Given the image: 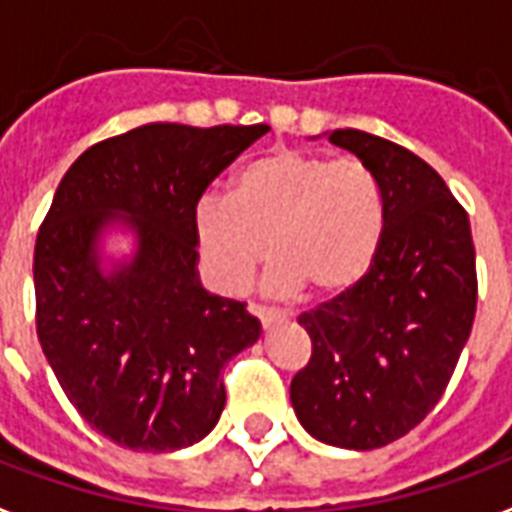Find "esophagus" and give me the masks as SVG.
I'll use <instances>...</instances> for the list:
<instances>
[{
	"label": "esophagus",
	"mask_w": 512,
	"mask_h": 512,
	"mask_svg": "<svg viewBox=\"0 0 512 512\" xmlns=\"http://www.w3.org/2000/svg\"><path fill=\"white\" fill-rule=\"evenodd\" d=\"M249 311H252L257 319H260V325H263L265 330H268L271 325H276V322L282 319L279 314H276V311H271V308H265V306H249Z\"/></svg>",
	"instance_id": "esophagus-1"
}]
</instances>
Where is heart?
Segmentation results:
<instances>
[{
  "instance_id": "1",
  "label": "heart",
  "mask_w": 512,
  "mask_h": 512,
  "mask_svg": "<svg viewBox=\"0 0 512 512\" xmlns=\"http://www.w3.org/2000/svg\"><path fill=\"white\" fill-rule=\"evenodd\" d=\"M384 228V190L365 163L303 150L249 161L228 198L206 195L193 214L206 271L230 295L247 290L268 249L273 295H343L370 271Z\"/></svg>"
}]
</instances>
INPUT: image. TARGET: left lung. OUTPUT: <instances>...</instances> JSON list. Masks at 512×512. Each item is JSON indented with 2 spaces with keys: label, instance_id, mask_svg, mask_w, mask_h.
<instances>
[{
  "label": "left lung",
  "instance_id": "obj_1",
  "mask_svg": "<svg viewBox=\"0 0 512 512\" xmlns=\"http://www.w3.org/2000/svg\"><path fill=\"white\" fill-rule=\"evenodd\" d=\"M327 139L378 177L386 228L362 282L298 317L311 360L290 400L311 438L373 451L408 435L446 392L478 303L473 233L419 155L357 128Z\"/></svg>",
  "mask_w": 512,
  "mask_h": 512
}]
</instances>
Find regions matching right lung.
Returning <instances> with one entry per match:
<instances>
[{
	"instance_id": "1",
	"label": "right lung",
	"mask_w": 512,
	"mask_h": 512,
	"mask_svg": "<svg viewBox=\"0 0 512 512\" xmlns=\"http://www.w3.org/2000/svg\"><path fill=\"white\" fill-rule=\"evenodd\" d=\"M268 126L147 123L69 166L34 247L37 335L58 384L104 438L131 451L204 440L225 408L222 368L260 338L241 300L198 279L195 206ZM109 227L135 255L103 268Z\"/></svg>"
}]
</instances>
